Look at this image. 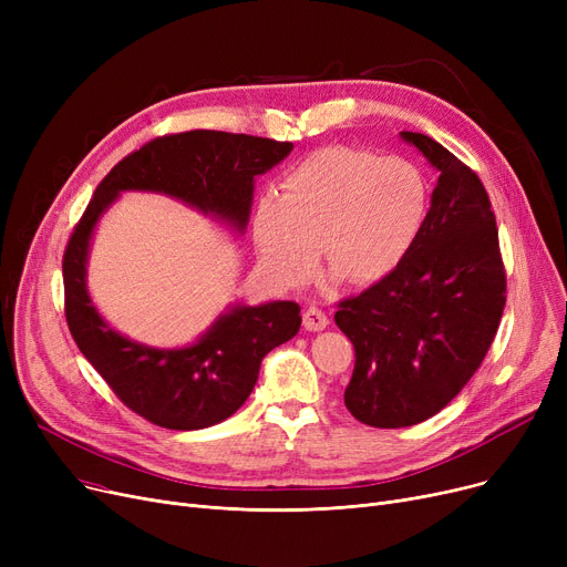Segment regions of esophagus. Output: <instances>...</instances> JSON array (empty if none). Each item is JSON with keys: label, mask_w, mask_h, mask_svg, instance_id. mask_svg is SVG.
<instances>
[{"label": "esophagus", "mask_w": 567, "mask_h": 567, "mask_svg": "<svg viewBox=\"0 0 567 567\" xmlns=\"http://www.w3.org/2000/svg\"><path fill=\"white\" fill-rule=\"evenodd\" d=\"M303 326L308 331H323L329 326V317L317 306H308L303 312Z\"/></svg>", "instance_id": "obj_1"}]
</instances>
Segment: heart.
Masks as SVG:
<instances>
[{"label": "heart", "instance_id": "1", "mask_svg": "<svg viewBox=\"0 0 567 567\" xmlns=\"http://www.w3.org/2000/svg\"><path fill=\"white\" fill-rule=\"evenodd\" d=\"M427 212L430 186L415 163L326 146L282 178L280 193L259 195L252 236L261 264L285 285L315 276L317 244L336 278L365 285L395 271Z\"/></svg>", "mask_w": 567, "mask_h": 567}]
</instances>
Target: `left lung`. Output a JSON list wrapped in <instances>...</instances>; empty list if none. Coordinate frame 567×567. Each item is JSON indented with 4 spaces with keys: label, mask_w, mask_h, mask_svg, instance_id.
Instances as JSON below:
<instances>
[{
    "label": "left lung",
    "mask_w": 567,
    "mask_h": 567,
    "mask_svg": "<svg viewBox=\"0 0 567 567\" xmlns=\"http://www.w3.org/2000/svg\"><path fill=\"white\" fill-rule=\"evenodd\" d=\"M439 172L425 227L393 274L338 303L355 351L344 404L370 427L439 413L481 368L505 308V268L489 195L468 165L402 131Z\"/></svg>",
    "instance_id": "1"
}]
</instances>
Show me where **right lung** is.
Here are the masks:
<instances>
[{
  "instance_id": "add662e5",
  "label": "right lung",
  "mask_w": 567,
  "mask_h": 567,
  "mask_svg": "<svg viewBox=\"0 0 567 567\" xmlns=\"http://www.w3.org/2000/svg\"><path fill=\"white\" fill-rule=\"evenodd\" d=\"M291 148V142L223 131L156 137L110 169L75 225L62 264L69 331L114 395L148 423L184 432L229 419L252 393L264 355L299 333L301 308L293 301L234 306L182 349L133 342L110 329L86 291V252L101 214L118 193L146 190L182 199L244 231L255 176Z\"/></svg>"
}]
</instances>
